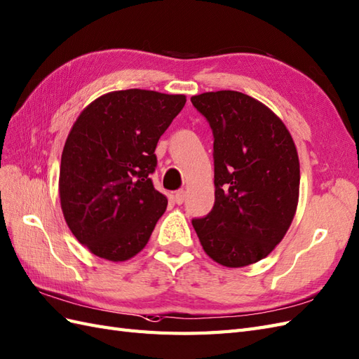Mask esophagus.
I'll list each match as a JSON object with an SVG mask.
<instances>
[{
    "mask_svg": "<svg viewBox=\"0 0 359 359\" xmlns=\"http://www.w3.org/2000/svg\"><path fill=\"white\" fill-rule=\"evenodd\" d=\"M174 201H176L177 205H182L183 201H185V191H177L176 194H174Z\"/></svg>",
    "mask_w": 359,
    "mask_h": 359,
    "instance_id": "esophagus-1",
    "label": "esophagus"
}]
</instances>
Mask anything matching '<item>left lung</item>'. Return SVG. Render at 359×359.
I'll list each match as a JSON object with an SVG mask.
<instances>
[{
  "instance_id": "left-lung-1",
  "label": "left lung",
  "mask_w": 359,
  "mask_h": 359,
  "mask_svg": "<svg viewBox=\"0 0 359 359\" xmlns=\"http://www.w3.org/2000/svg\"><path fill=\"white\" fill-rule=\"evenodd\" d=\"M214 135L215 203L192 226L205 252L224 267L264 259L296 214L300 167L287 127L243 92L194 95Z\"/></svg>"
}]
</instances>
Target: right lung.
<instances>
[{
	"label": "right lung",
	"instance_id": "1",
	"mask_svg": "<svg viewBox=\"0 0 359 359\" xmlns=\"http://www.w3.org/2000/svg\"><path fill=\"white\" fill-rule=\"evenodd\" d=\"M185 95L115 90L80 114L63 147L60 205L71 232L109 261H126L149 243L168 205L156 191V145Z\"/></svg>",
	"mask_w": 359,
	"mask_h": 359
}]
</instances>
